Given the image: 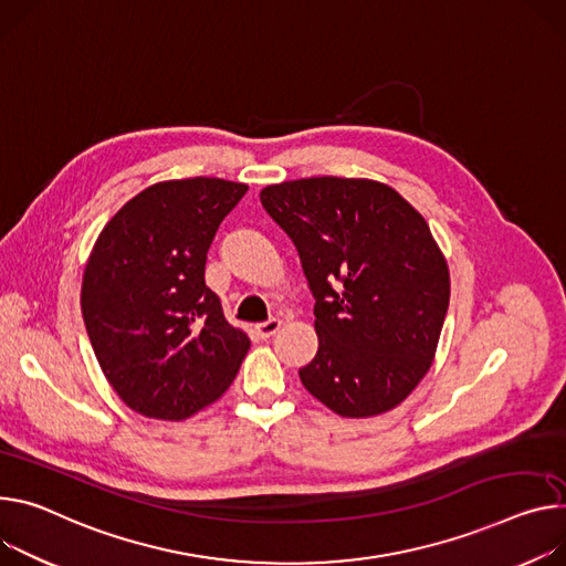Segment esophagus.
I'll list each match as a JSON object with an SVG mask.
<instances>
[{
	"label": "esophagus",
	"instance_id": "esophagus-1",
	"mask_svg": "<svg viewBox=\"0 0 566 566\" xmlns=\"http://www.w3.org/2000/svg\"><path fill=\"white\" fill-rule=\"evenodd\" d=\"M280 327H282V321H280V318H271V321H266V323L256 325V327H254V334L266 340V338H271L273 334H277Z\"/></svg>",
	"mask_w": 566,
	"mask_h": 566
}]
</instances>
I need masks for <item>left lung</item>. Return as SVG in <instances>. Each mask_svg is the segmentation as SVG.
Returning a JSON list of instances; mask_svg holds the SVG:
<instances>
[{"label":"left lung","instance_id":"left-lung-1","mask_svg":"<svg viewBox=\"0 0 566 566\" xmlns=\"http://www.w3.org/2000/svg\"><path fill=\"white\" fill-rule=\"evenodd\" d=\"M260 198L316 297L302 386L340 418L386 413L429 373L447 316L449 266L429 223L368 178L286 180Z\"/></svg>","mask_w":566,"mask_h":566}]
</instances>
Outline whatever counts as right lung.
<instances>
[{"label": "right lung", "mask_w": 566, "mask_h": 566, "mask_svg": "<svg viewBox=\"0 0 566 566\" xmlns=\"http://www.w3.org/2000/svg\"><path fill=\"white\" fill-rule=\"evenodd\" d=\"M245 191L202 176L156 182L124 205L90 252L85 329L101 373L139 416L187 420L239 373L250 338L205 286V262Z\"/></svg>", "instance_id": "right-lung-1"}]
</instances>
